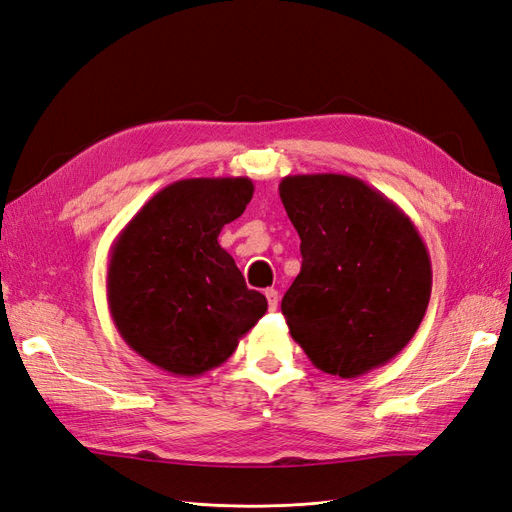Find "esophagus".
<instances>
[{
	"label": "esophagus",
	"instance_id": "1",
	"mask_svg": "<svg viewBox=\"0 0 512 512\" xmlns=\"http://www.w3.org/2000/svg\"><path fill=\"white\" fill-rule=\"evenodd\" d=\"M264 296H267V301H269V309L275 311L277 303H279V292L275 288H267L264 290Z\"/></svg>",
	"mask_w": 512,
	"mask_h": 512
}]
</instances>
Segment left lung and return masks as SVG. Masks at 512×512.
I'll return each mask as SVG.
<instances>
[{"instance_id": "obj_1", "label": "left lung", "mask_w": 512, "mask_h": 512, "mask_svg": "<svg viewBox=\"0 0 512 512\" xmlns=\"http://www.w3.org/2000/svg\"><path fill=\"white\" fill-rule=\"evenodd\" d=\"M303 264L281 301L315 368L354 379L398 356L424 320L432 264L404 211L358 178L288 175L279 184Z\"/></svg>"}]
</instances>
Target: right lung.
Masks as SVG:
<instances>
[{"mask_svg": "<svg viewBox=\"0 0 512 512\" xmlns=\"http://www.w3.org/2000/svg\"><path fill=\"white\" fill-rule=\"evenodd\" d=\"M250 178H190L165 186L110 250L108 305L125 343L150 364L199 377L233 356L267 313L218 243L252 201Z\"/></svg>", "mask_w": 512, "mask_h": 512, "instance_id": "1", "label": "right lung"}]
</instances>
